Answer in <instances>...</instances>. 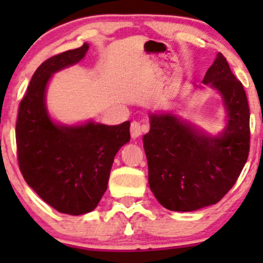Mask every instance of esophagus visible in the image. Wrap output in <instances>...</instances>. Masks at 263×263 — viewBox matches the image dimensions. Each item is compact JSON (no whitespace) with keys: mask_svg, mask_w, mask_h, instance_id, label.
Returning <instances> with one entry per match:
<instances>
[{"mask_svg":"<svg viewBox=\"0 0 263 263\" xmlns=\"http://www.w3.org/2000/svg\"><path fill=\"white\" fill-rule=\"evenodd\" d=\"M129 131H131V137L134 138V140H136V138H138L142 134H143L144 127L141 125L140 122L134 121V122L131 123V127H129Z\"/></svg>","mask_w":263,"mask_h":263,"instance_id":"esophagus-1","label":"esophagus"}]
</instances>
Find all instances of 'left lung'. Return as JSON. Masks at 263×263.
I'll return each mask as SVG.
<instances>
[{"label":"left lung","instance_id":"1","mask_svg":"<svg viewBox=\"0 0 263 263\" xmlns=\"http://www.w3.org/2000/svg\"><path fill=\"white\" fill-rule=\"evenodd\" d=\"M203 83L224 99V134L208 137L173 115L162 114L151 115V129L143 136L149 188L168 210L193 211L216 204L236 183L249 157V102L221 53Z\"/></svg>","mask_w":263,"mask_h":263}]
</instances>
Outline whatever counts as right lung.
<instances>
[{"label": "right lung", "mask_w": 263, "mask_h": 263, "mask_svg": "<svg viewBox=\"0 0 263 263\" xmlns=\"http://www.w3.org/2000/svg\"><path fill=\"white\" fill-rule=\"evenodd\" d=\"M89 45L66 50L42 63L20 102L16 122L21 173L47 204L69 215L98 206L107 189L114 158L131 138L129 121L106 126L55 125L45 108V87L53 73L77 64Z\"/></svg>", "instance_id": "obj_1"}]
</instances>
